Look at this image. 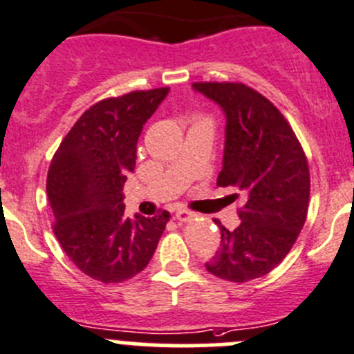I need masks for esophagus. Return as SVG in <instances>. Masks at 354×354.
Returning <instances> with one entry per match:
<instances>
[{
    "label": "esophagus",
    "instance_id": "1",
    "mask_svg": "<svg viewBox=\"0 0 354 354\" xmlns=\"http://www.w3.org/2000/svg\"><path fill=\"white\" fill-rule=\"evenodd\" d=\"M195 216H197V214L192 212V210L180 209V210H176V216H174V217H176L180 223H190L192 219H195Z\"/></svg>",
    "mask_w": 354,
    "mask_h": 354
}]
</instances>
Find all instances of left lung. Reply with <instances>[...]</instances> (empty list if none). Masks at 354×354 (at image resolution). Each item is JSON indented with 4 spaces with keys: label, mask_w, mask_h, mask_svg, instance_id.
<instances>
[{
    "label": "left lung",
    "mask_w": 354,
    "mask_h": 354,
    "mask_svg": "<svg viewBox=\"0 0 354 354\" xmlns=\"http://www.w3.org/2000/svg\"><path fill=\"white\" fill-rule=\"evenodd\" d=\"M194 88L226 114L217 185L233 188V198H243L236 230L216 219L221 246L205 269L219 279L246 283L269 274L295 245L308 214V160L286 118L252 87L197 82Z\"/></svg>",
    "instance_id": "obj_1"
}]
</instances>
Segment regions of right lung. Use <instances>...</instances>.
I'll use <instances>...</instances> for the list:
<instances>
[{"label": "right lung", "instance_id": "add662e5", "mask_svg": "<svg viewBox=\"0 0 354 354\" xmlns=\"http://www.w3.org/2000/svg\"><path fill=\"white\" fill-rule=\"evenodd\" d=\"M169 88L135 91L91 106L53 156L46 192L68 259L101 283H123L147 267L169 221L124 216L123 187L133 173L145 121Z\"/></svg>", "mask_w": 354, "mask_h": 354}]
</instances>
